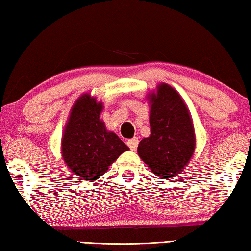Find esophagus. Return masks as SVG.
I'll list each match as a JSON object with an SVG mask.
<instances>
[{"label": "esophagus", "instance_id": "esophagus-1", "mask_svg": "<svg viewBox=\"0 0 251 251\" xmlns=\"http://www.w3.org/2000/svg\"><path fill=\"white\" fill-rule=\"evenodd\" d=\"M138 144H139V140H138V138H133V139H130V140H128L126 141V145L129 146V148L131 149V150H136L137 148H138Z\"/></svg>", "mask_w": 251, "mask_h": 251}]
</instances>
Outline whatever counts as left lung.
Instances as JSON below:
<instances>
[{
    "label": "left lung",
    "instance_id": "left-lung-1",
    "mask_svg": "<svg viewBox=\"0 0 251 251\" xmlns=\"http://www.w3.org/2000/svg\"><path fill=\"white\" fill-rule=\"evenodd\" d=\"M150 136L138 146V155L161 178L178 176L194 153L196 139L190 110L180 94L166 83L147 94Z\"/></svg>",
    "mask_w": 251,
    "mask_h": 251
}]
</instances>
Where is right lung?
<instances>
[{
    "mask_svg": "<svg viewBox=\"0 0 251 251\" xmlns=\"http://www.w3.org/2000/svg\"><path fill=\"white\" fill-rule=\"evenodd\" d=\"M103 103L90 93L76 100L61 138V156L73 175L84 180L101 177L129 147L100 118Z\"/></svg>",
    "mask_w": 251,
    "mask_h": 251,
    "instance_id": "add662e5",
    "label": "right lung"
}]
</instances>
